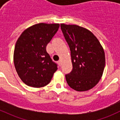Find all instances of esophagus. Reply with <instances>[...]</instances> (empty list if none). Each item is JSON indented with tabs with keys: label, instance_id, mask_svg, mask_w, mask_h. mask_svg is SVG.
I'll use <instances>...</instances> for the list:
<instances>
[{
	"label": "esophagus",
	"instance_id": "esophagus-1",
	"mask_svg": "<svg viewBox=\"0 0 120 120\" xmlns=\"http://www.w3.org/2000/svg\"><path fill=\"white\" fill-rule=\"evenodd\" d=\"M61 63H62V61H61V60H60V61H59L58 62V65H59V66H61Z\"/></svg>",
	"mask_w": 120,
	"mask_h": 120
}]
</instances>
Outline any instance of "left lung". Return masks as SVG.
Listing matches in <instances>:
<instances>
[{"mask_svg": "<svg viewBox=\"0 0 120 120\" xmlns=\"http://www.w3.org/2000/svg\"><path fill=\"white\" fill-rule=\"evenodd\" d=\"M71 51L73 70L65 75L70 87L77 91L91 90L98 83L105 67V52L98 39L87 29L61 24Z\"/></svg>", "mask_w": 120, "mask_h": 120, "instance_id": "left-lung-1", "label": "left lung"}]
</instances>
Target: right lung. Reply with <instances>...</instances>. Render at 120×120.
Masks as SVG:
<instances>
[{
  "mask_svg": "<svg viewBox=\"0 0 120 120\" xmlns=\"http://www.w3.org/2000/svg\"><path fill=\"white\" fill-rule=\"evenodd\" d=\"M59 27L58 23L36 24L24 30L18 38L14 63L18 75L27 85L35 88L47 85L58 69L46 46Z\"/></svg>",
  "mask_w": 120,
  "mask_h": 120,
  "instance_id": "1",
  "label": "right lung"
}]
</instances>
